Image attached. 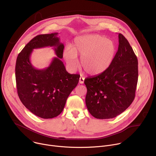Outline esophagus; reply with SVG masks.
<instances>
[{
    "mask_svg": "<svg viewBox=\"0 0 156 156\" xmlns=\"http://www.w3.org/2000/svg\"><path fill=\"white\" fill-rule=\"evenodd\" d=\"M84 78H83V77H80V80H79V83H80V84H83V83H84Z\"/></svg>",
    "mask_w": 156,
    "mask_h": 156,
    "instance_id": "1",
    "label": "esophagus"
}]
</instances>
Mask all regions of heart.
<instances>
[{
  "label": "heart",
  "mask_w": 156,
  "mask_h": 156,
  "mask_svg": "<svg viewBox=\"0 0 156 156\" xmlns=\"http://www.w3.org/2000/svg\"><path fill=\"white\" fill-rule=\"evenodd\" d=\"M116 53L115 42L98 34H88L75 38L72 48L63 51V57L72 69L78 66L77 56L84 72L91 75H100L106 71L114 61Z\"/></svg>",
  "instance_id": "heart-1"
}]
</instances>
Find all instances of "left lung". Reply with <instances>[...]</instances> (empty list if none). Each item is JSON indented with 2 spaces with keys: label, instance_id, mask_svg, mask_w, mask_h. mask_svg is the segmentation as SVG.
I'll return each instance as SVG.
<instances>
[{
  "label": "left lung",
  "instance_id": "8db88e82",
  "mask_svg": "<svg viewBox=\"0 0 156 156\" xmlns=\"http://www.w3.org/2000/svg\"><path fill=\"white\" fill-rule=\"evenodd\" d=\"M119 46L112 63L105 72L84 80L85 102L97 119H111L133 103L138 80V62L127 40L119 34Z\"/></svg>",
  "mask_w": 156,
  "mask_h": 156
}]
</instances>
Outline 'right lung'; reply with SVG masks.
I'll return each instance as SVG.
<instances>
[{"mask_svg": "<svg viewBox=\"0 0 156 156\" xmlns=\"http://www.w3.org/2000/svg\"><path fill=\"white\" fill-rule=\"evenodd\" d=\"M58 33L39 35L32 39L19 54L16 65L17 93L22 104L34 115L53 118L63 111L68 96L77 86L80 76L66 72L61 59L64 45ZM54 47L57 58L44 69L35 68L30 62L34 49Z\"/></svg>", "mask_w": 156, "mask_h": 156, "instance_id": "add662e5", "label": "right lung"}]
</instances>
